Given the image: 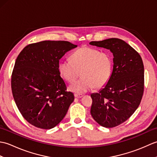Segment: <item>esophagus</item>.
I'll return each instance as SVG.
<instances>
[{"mask_svg":"<svg viewBox=\"0 0 157 157\" xmlns=\"http://www.w3.org/2000/svg\"><path fill=\"white\" fill-rule=\"evenodd\" d=\"M74 96L75 98H82V96H83V95L82 94H74Z\"/></svg>","mask_w":157,"mask_h":157,"instance_id":"1","label":"esophagus"}]
</instances>
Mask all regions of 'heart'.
Returning <instances> with one entry per match:
<instances>
[{
    "label": "heart",
    "instance_id": "1",
    "mask_svg": "<svg viewBox=\"0 0 157 157\" xmlns=\"http://www.w3.org/2000/svg\"><path fill=\"white\" fill-rule=\"evenodd\" d=\"M113 60L109 52H101L92 47L79 48L73 53L71 59H63L59 64L61 75L69 82L70 91L78 94L87 92L92 88L100 89L107 84L111 76Z\"/></svg>",
    "mask_w": 157,
    "mask_h": 157
}]
</instances>
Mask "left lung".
I'll list each match as a JSON object with an SVG mask.
<instances>
[{"label":"left lung","mask_w":157,"mask_h":157,"mask_svg":"<svg viewBox=\"0 0 157 157\" xmlns=\"http://www.w3.org/2000/svg\"><path fill=\"white\" fill-rule=\"evenodd\" d=\"M89 44L113 53L111 76L98 92L91 94L90 113L99 125L113 128L128 120L140 104L144 92V65L140 55L121 39L109 38Z\"/></svg>","instance_id":"left-lung-1"}]
</instances>
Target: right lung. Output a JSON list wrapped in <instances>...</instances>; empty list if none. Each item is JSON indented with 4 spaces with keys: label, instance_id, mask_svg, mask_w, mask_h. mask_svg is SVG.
I'll list each match as a JSON object with an SVG mask.
<instances>
[{
    "label": "right lung",
    "instance_id": "obj_1",
    "mask_svg": "<svg viewBox=\"0 0 157 157\" xmlns=\"http://www.w3.org/2000/svg\"><path fill=\"white\" fill-rule=\"evenodd\" d=\"M77 47L67 41L29 44L16 59L11 78L13 98L26 121L36 128H55L67 114L74 96L60 76L59 60Z\"/></svg>",
    "mask_w": 157,
    "mask_h": 157
}]
</instances>
